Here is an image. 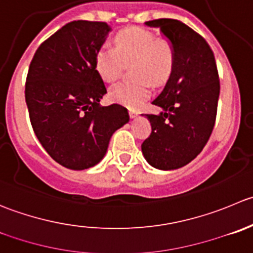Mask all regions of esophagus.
<instances>
[{"label":"esophagus","mask_w":253,"mask_h":253,"mask_svg":"<svg viewBox=\"0 0 253 253\" xmlns=\"http://www.w3.org/2000/svg\"><path fill=\"white\" fill-rule=\"evenodd\" d=\"M137 116H138V111H136V110H129V117L131 119H134Z\"/></svg>","instance_id":"obj_1"}]
</instances>
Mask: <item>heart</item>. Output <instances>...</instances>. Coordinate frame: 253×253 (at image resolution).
I'll list each match as a JSON object with an SVG mask.
<instances>
[{"instance_id": "b5f03b06", "label": "heart", "mask_w": 253, "mask_h": 253, "mask_svg": "<svg viewBox=\"0 0 253 253\" xmlns=\"http://www.w3.org/2000/svg\"><path fill=\"white\" fill-rule=\"evenodd\" d=\"M116 49L102 46L95 55V69L107 83L120 77L124 63H132L133 82H122L110 89L112 101L128 107H139L149 96V80L162 84L171 73L174 64L173 44L166 38H156L152 32L128 27L115 37Z\"/></svg>"}]
</instances>
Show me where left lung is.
Segmentation results:
<instances>
[{
    "instance_id": "obj_1",
    "label": "left lung",
    "mask_w": 253,
    "mask_h": 253,
    "mask_svg": "<svg viewBox=\"0 0 253 253\" xmlns=\"http://www.w3.org/2000/svg\"><path fill=\"white\" fill-rule=\"evenodd\" d=\"M169 39L174 64L169 79L152 104L159 115H146L152 126L142 153L152 167L178 169L193 161L209 141L216 120L220 82L209 44L183 22L161 18L146 22Z\"/></svg>"
}]
</instances>
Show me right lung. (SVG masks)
Masks as SVG:
<instances>
[{
	"label": "right lung",
	"mask_w": 253,
	"mask_h": 253,
	"mask_svg": "<svg viewBox=\"0 0 253 253\" xmlns=\"http://www.w3.org/2000/svg\"><path fill=\"white\" fill-rule=\"evenodd\" d=\"M110 31L105 22H70L39 45L29 65L24 94L34 133L54 161L73 170L96 166L129 120L126 107L100 105L106 87L95 55Z\"/></svg>",
	"instance_id": "right-lung-1"
}]
</instances>
